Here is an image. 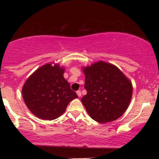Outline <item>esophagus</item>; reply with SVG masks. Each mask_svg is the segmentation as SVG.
Masks as SVG:
<instances>
[{"label":"esophagus","instance_id":"esophagus-1","mask_svg":"<svg viewBox=\"0 0 159 159\" xmlns=\"http://www.w3.org/2000/svg\"><path fill=\"white\" fill-rule=\"evenodd\" d=\"M77 95H78V96H79V97H81V95H82L81 91H80V90L77 91Z\"/></svg>","mask_w":159,"mask_h":159}]
</instances>
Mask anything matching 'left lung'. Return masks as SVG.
I'll list each match as a JSON object with an SVG mask.
<instances>
[{"mask_svg": "<svg viewBox=\"0 0 159 159\" xmlns=\"http://www.w3.org/2000/svg\"><path fill=\"white\" fill-rule=\"evenodd\" d=\"M87 94L81 101L93 120H116L127 109L132 95V82L115 65L99 61L82 67Z\"/></svg>", "mask_w": 159, "mask_h": 159, "instance_id": "left-lung-1", "label": "left lung"}]
</instances>
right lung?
I'll list each match as a JSON object with an SVG mask.
<instances>
[{
  "label": "right lung",
  "mask_w": 159,
  "mask_h": 159,
  "mask_svg": "<svg viewBox=\"0 0 159 159\" xmlns=\"http://www.w3.org/2000/svg\"><path fill=\"white\" fill-rule=\"evenodd\" d=\"M65 68L48 63L34 71L24 84L22 97L29 110L43 120H53L64 114L69 102L77 98L64 77Z\"/></svg>",
  "instance_id": "add662e5"
}]
</instances>
